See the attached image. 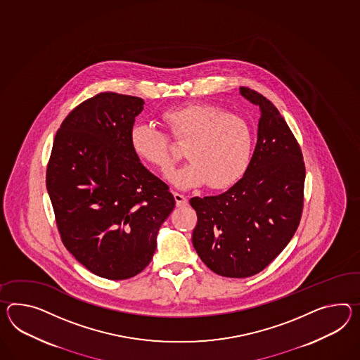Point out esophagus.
<instances>
[{
  "mask_svg": "<svg viewBox=\"0 0 360 360\" xmlns=\"http://www.w3.org/2000/svg\"><path fill=\"white\" fill-rule=\"evenodd\" d=\"M174 199H176V207H179V208H182V207H186L187 204H188V200H187V198L182 195V193H174Z\"/></svg>",
  "mask_w": 360,
  "mask_h": 360,
  "instance_id": "esophagus-1",
  "label": "esophagus"
}]
</instances>
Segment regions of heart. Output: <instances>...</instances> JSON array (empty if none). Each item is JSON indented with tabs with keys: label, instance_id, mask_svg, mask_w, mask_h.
Wrapping results in <instances>:
<instances>
[{
	"label": "heart",
	"instance_id": "b5f03b06",
	"mask_svg": "<svg viewBox=\"0 0 360 360\" xmlns=\"http://www.w3.org/2000/svg\"><path fill=\"white\" fill-rule=\"evenodd\" d=\"M162 120L173 136L187 143L184 153L188 161L169 176L176 187L193 188L208 184L221 190L245 174L254 136L242 117L213 104H188L167 109ZM130 146L141 161L161 173H167L174 162L167 134L152 123L132 126Z\"/></svg>",
	"mask_w": 360,
	"mask_h": 360
}]
</instances>
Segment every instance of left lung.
Returning <instances> with one entry per match:
<instances>
[{"instance_id":"left-lung-1","label":"left lung","mask_w":360,"mask_h":360,"mask_svg":"<svg viewBox=\"0 0 360 360\" xmlns=\"http://www.w3.org/2000/svg\"><path fill=\"white\" fill-rule=\"evenodd\" d=\"M239 94L259 106L257 141L243 176L226 193L193 198V248L211 271L245 278L262 272L294 237L303 210L306 169L277 108L250 88Z\"/></svg>"}]
</instances>
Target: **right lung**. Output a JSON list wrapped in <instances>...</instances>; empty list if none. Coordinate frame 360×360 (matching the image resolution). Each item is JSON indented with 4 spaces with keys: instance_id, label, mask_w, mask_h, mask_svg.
Masks as SVG:
<instances>
[{
    "instance_id": "obj_1",
    "label": "right lung",
    "mask_w": 360,
    "mask_h": 360,
    "mask_svg": "<svg viewBox=\"0 0 360 360\" xmlns=\"http://www.w3.org/2000/svg\"><path fill=\"white\" fill-rule=\"evenodd\" d=\"M141 97L103 92L77 106L56 134L46 190L62 242L108 280L141 273L176 207L167 184L141 162L130 131Z\"/></svg>"
}]
</instances>
